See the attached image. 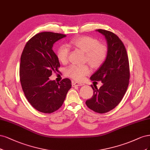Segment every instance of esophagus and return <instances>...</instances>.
Wrapping results in <instances>:
<instances>
[{"mask_svg": "<svg viewBox=\"0 0 150 150\" xmlns=\"http://www.w3.org/2000/svg\"><path fill=\"white\" fill-rule=\"evenodd\" d=\"M82 85H83V83H80V82H73V83H72V86H73V87L77 86H81Z\"/></svg>", "mask_w": 150, "mask_h": 150, "instance_id": "obj_1", "label": "esophagus"}]
</instances>
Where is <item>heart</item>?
<instances>
[{
	"label": "heart",
	"instance_id": "1",
	"mask_svg": "<svg viewBox=\"0 0 150 150\" xmlns=\"http://www.w3.org/2000/svg\"><path fill=\"white\" fill-rule=\"evenodd\" d=\"M69 45L85 53V62L93 69H98L105 62L108 55L107 47L99 41L90 36H80L72 38ZM69 50L65 45H61L57 51V59L62 64L67 62ZM66 75L76 81H81L90 74L88 65H71L66 69Z\"/></svg>",
	"mask_w": 150,
	"mask_h": 150
}]
</instances>
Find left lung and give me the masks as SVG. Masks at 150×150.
Masks as SVG:
<instances>
[{"instance_id": "left-lung-1", "label": "left lung", "mask_w": 150, "mask_h": 150, "mask_svg": "<svg viewBox=\"0 0 150 150\" xmlns=\"http://www.w3.org/2000/svg\"><path fill=\"white\" fill-rule=\"evenodd\" d=\"M96 31L107 39L108 55L102 65L90 77L92 81H101L103 85L99 89L96 86L91 85L93 95L85 103L95 112L105 113L117 107L126 93L129 80V65L127 50L120 38L108 30Z\"/></svg>"}]
</instances>
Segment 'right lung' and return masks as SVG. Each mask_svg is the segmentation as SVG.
Here are the masks:
<instances>
[{"label":"right lung","mask_w":150,"mask_h":150,"mask_svg":"<svg viewBox=\"0 0 150 150\" xmlns=\"http://www.w3.org/2000/svg\"><path fill=\"white\" fill-rule=\"evenodd\" d=\"M66 36L50 32L38 33L27 42L21 55L19 74L23 91L32 107L42 113L59 110L71 88L69 79L60 83L49 80L53 71L59 72L60 66L53 45Z\"/></svg>","instance_id":"add662e5"}]
</instances>
